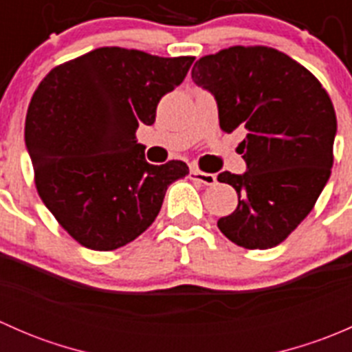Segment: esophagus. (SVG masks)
Masks as SVG:
<instances>
[{
  "instance_id": "obj_1",
  "label": "esophagus",
  "mask_w": 352,
  "mask_h": 352,
  "mask_svg": "<svg viewBox=\"0 0 352 352\" xmlns=\"http://www.w3.org/2000/svg\"><path fill=\"white\" fill-rule=\"evenodd\" d=\"M190 179L196 180V182L204 184V186H214L216 184V175H212V173H206L199 168L190 170Z\"/></svg>"
}]
</instances>
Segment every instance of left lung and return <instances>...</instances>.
Returning <instances> with one entry per match:
<instances>
[{
    "label": "left lung",
    "instance_id": "obj_1",
    "mask_svg": "<svg viewBox=\"0 0 352 352\" xmlns=\"http://www.w3.org/2000/svg\"><path fill=\"white\" fill-rule=\"evenodd\" d=\"M192 80L214 95L225 133L247 131L239 144L247 172L218 175L239 194L218 228L239 247H276L307 218L330 177L337 119L327 90L307 67L265 45L204 56Z\"/></svg>",
    "mask_w": 352,
    "mask_h": 352
}]
</instances>
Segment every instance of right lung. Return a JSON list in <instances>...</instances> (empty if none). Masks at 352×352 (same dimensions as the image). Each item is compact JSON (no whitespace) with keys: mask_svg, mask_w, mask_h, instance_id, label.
Returning <instances> with one entry per match:
<instances>
[{"mask_svg":"<svg viewBox=\"0 0 352 352\" xmlns=\"http://www.w3.org/2000/svg\"><path fill=\"white\" fill-rule=\"evenodd\" d=\"M192 63L98 47L37 87L25 120L35 187L80 245L109 252L133 242L155 221L170 184L189 173L180 160L150 165L136 129L155 122L160 98Z\"/></svg>","mask_w":352,"mask_h":352,"instance_id":"add662e5","label":"right lung"}]
</instances>
